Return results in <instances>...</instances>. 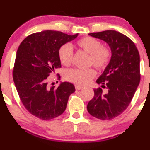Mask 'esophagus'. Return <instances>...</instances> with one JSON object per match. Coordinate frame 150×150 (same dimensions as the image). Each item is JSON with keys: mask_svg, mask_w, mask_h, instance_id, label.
<instances>
[{"mask_svg": "<svg viewBox=\"0 0 150 150\" xmlns=\"http://www.w3.org/2000/svg\"><path fill=\"white\" fill-rule=\"evenodd\" d=\"M82 88H83L82 86H75V89H76L77 91L81 90V89H82Z\"/></svg>", "mask_w": 150, "mask_h": 150, "instance_id": "34e87169", "label": "esophagus"}]
</instances>
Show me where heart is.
<instances>
[{"mask_svg": "<svg viewBox=\"0 0 150 150\" xmlns=\"http://www.w3.org/2000/svg\"><path fill=\"white\" fill-rule=\"evenodd\" d=\"M78 47L90 54V64H93L99 69H104L110 63L112 57L111 50L108 47L102 46V42L93 37H85L77 42ZM73 51L70 44L66 43L59 50V58L62 64L69 66L71 64ZM95 69H71L65 72L64 77L67 81L78 85H86L95 78Z\"/></svg>", "mask_w": 150, "mask_h": 150, "instance_id": "heart-1", "label": "heart"}]
</instances>
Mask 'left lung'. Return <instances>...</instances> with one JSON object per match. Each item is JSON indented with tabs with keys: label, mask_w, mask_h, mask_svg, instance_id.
<instances>
[{
	"label": "left lung",
	"mask_w": 150,
	"mask_h": 150,
	"mask_svg": "<svg viewBox=\"0 0 150 150\" xmlns=\"http://www.w3.org/2000/svg\"><path fill=\"white\" fill-rule=\"evenodd\" d=\"M89 35L104 40L111 49L110 63L96 80L107 89H94V96L87 105L91 115L103 120H112L126 110L140 82V57L134 42L125 35L105 30L89 33Z\"/></svg>",
	"instance_id": "8db88e82"
}]
</instances>
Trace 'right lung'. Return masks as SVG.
Masks as SVG:
<instances>
[{
	"label": "right lung",
	"mask_w": 150,
	"mask_h": 150,
	"mask_svg": "<svg viewBox=\"0 0 150 150\" xmlns=\"http://www.w3.org/2000/svg\"><path fill=\"white\" fill-rule=\"evenodd\" d=\"M74 35L62 32L45 30L31 34L21 43L16 51L13 79L25 108L42 120H51L65 110L75 86L63 82L58 87L48 84V76L61 67L59 50L74 40Z\"/></svg>",
	"instance_id": "1"
}]
</instances>
